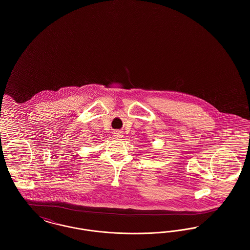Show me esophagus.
Returning a JSON list of instances; mask_svg holds the SVG:
<instances>
[{
    "mask_svg": "<svg viewBox=\"0 0 250 250\" xmlns=\"http://www.w3.org/2000/svg\"><path fill=\"white\" fill-rule=\"evenodd\" d=\"M114 136H115V138H117V139L123 138V133H122L121 131H116V132L114 133Z\"/></svg>",
    "mask_w": 250,
    "mask_h": 250,
    "instance_id": "1",
    "label": "esophagus"
}]
</instances>
